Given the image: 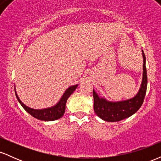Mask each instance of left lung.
Segmentation results:
<instances>
[{"label":"left lung","instance_id":"8db88e82","mask_svg":"<svg viewBox=\"0 0 161 161\" xmlns=\"http://www.w3.org/2000/svg\"><path fill=\"white\" fill-rule=\"evenodd\" d=\"M143 56V76L138 92L132 98L121 101H109L104 97H101L93 89L94 110L98 117L107 122H117L133 115L143 104L146 90H147V76L145 66V56L142 51Z\"/></svg>","mask_w":161,"mask_h":161}]
</instances>
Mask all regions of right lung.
<instances>
[{
    "label": "right lung",
    "instance_id": "obj_1",
    "mask_svg": "<svg viewBox=\"0 0 161 161\" xmlns=\"http://www.w3.org/2000/svg\"><path fill=\"white\" fill-rule=\"evenodd\" d=\"M78 85H75V86H70L66 90L64 94L63 95L62 97L60 98L59 102L57 103L56 105L51 107V108H45V109H40V110H36V109H32L29 108V107L25 106V104L20 101L19 97H18L16 92L15 91L16 98H17L18 101L19 102V104H21V106L24 108V110L25 111L29 113L30 115H32L33 117L36 118V119H40V120H44V121H53L56 120V119H60L64 116V112H65L66 109V101L69 98V97L73 93V92L75 91V88H77Z\"/></svg>",
    "mask_w": 161,
    "mask_h": 161
}]
</instances>
